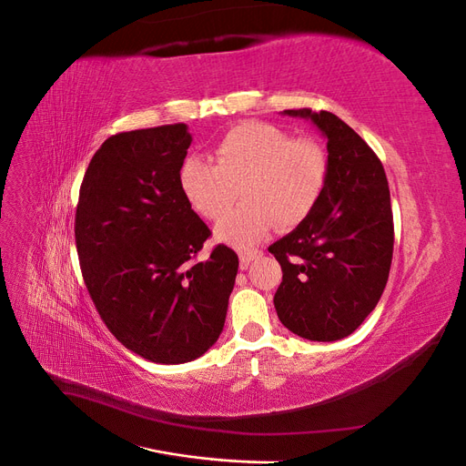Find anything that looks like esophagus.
<instances>
[{
	"instance_id": "obj_1",
	"label": "esophagus",
	"mask_w": 466,
	"mask_h": 466,
	"mask_svg": "<svg viewBox=\"0 0 466 466\" xmlns=\"http://www.w3.org/2000/svg\"><path fill=\"white\" fill-rule=\"evenodd\" d=\"M262 255L257 248H247V250H238V260H241V268H248V264L258 258Z\"/></svg>"
}]
</instances>
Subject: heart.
<instances>
[{"label":"heart","instance_id":"heart-1","mask_svg":"<svg viewBox=\"0 0 466 466\" xmlns=\"http://www.w3.org/2000/svg\"><path fill=\"white\" fill-rule=\"evenodd\" d=\"M209 159L182 163L178 188L196 214L218 219L238 187L246 202L216 225L219 241L237 247L258 241L274 225L298 228L317 208L329 180V157L320 144L291 137L266 122L235 126L214 146Z\"/></svg>","mask_w":466,"mask_h":466}]
</instances>
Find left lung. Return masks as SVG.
<instances>
[{
    "label": "left lung",
    "mask_w": 466,
    "mask_h": 466,
    "mask_svg": "<svg viewBox=\"0 0 466 466\" xmlns=\"http://www.w3.org/2000/svg\"><path fill=\"white\" fill-rule=\"evenodd\" d=\"M327 137L329 180L305 221L268 247L281 266L276 313L315 342L350 336L387 286L394 225L385 168L373 149L332 112L284 110Z\"/></svg>",
    "instance_id": "obj_1"
}]
</instances>
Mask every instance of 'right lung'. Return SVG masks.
<instances>
[{
	"mask_svg": "<svg viewBox=\"0 0 466 466\" xmlns=\"http://www.w3.org/2000/svg\"><path fill=\"white\" fill-rule=\"evenodd\" d=\"M187 124L110 136L79 188L76 245L83 279L106 329L155 363H187L216 344L238 258L218 245L178 188Z\"/></svg>",
	"mask_w": 466,
	"mask_h": 466,
	"instance_id": "add662e5",
	"label": "right lung"
}]
</instances>
